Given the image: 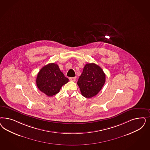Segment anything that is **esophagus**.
I'll return each instance as SVG.
<instances>
[{
  "label": "esophagus",
  "mask_w": 150,
  "mask_h": 150,
  "mask_svg": "<svg viewBox=\"0 0 150 150\" xmlns=\"http://www.w3.org/2000/svg\"><path fill=\"white\" fill-rule=\"evenodd\" d=\"M76 79V77H70L69 78V80L71 81H73V82H74Z\"/></svg>",
  "instance_id": "esophagus-1"
}]
</instances>
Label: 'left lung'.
<instances>
[{
	"label": "left lung",
	"instance_id": "obj_1",
	"mask_svg": "<svg viewBox=\"0 0 150 150\" xmlns=\"http://www.w3.org/2000/svg\"><path fill=\"white\" fill-rule=\"evenodd\" d=\"M105 82V74L95 63H87L77 82L83 97L91 98L100 92Z\"/></svg>",
	"mask_w": 150,
	"mask_h": 150
}]
</instances>
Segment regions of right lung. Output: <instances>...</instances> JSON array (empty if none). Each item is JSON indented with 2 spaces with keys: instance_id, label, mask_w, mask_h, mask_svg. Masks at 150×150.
Listing matches in <instances>:
<instances>
[{
  "instance_id": "add662e5",
  "label": "right lung",
  "mask_w": 150,
  "mask_h": 150,
  "mask_svg": "<svg viewBox=\"0 0 150 150\" xmlns=\"http://www.w3.org/2000/svg\"><path fill=\"white\" fill-rule=\"evenodd\" d=\"M68 82L57 64L49 63L42 68L38 74L36 83L41 92L52 97L59 92L61 87Z\"/></svg>"
}]
</instances>
